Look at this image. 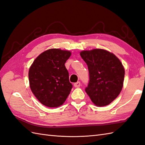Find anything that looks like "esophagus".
<instances>
[{"instance_id":"1","label":"esophagus","mask_w":145,"mask_h":145,"mask_svg":"<svg viewBox=\"0 0 145 145\" xmlns=\"http://www.w3.org/2000/svg\"><path fill=\"white\" fill-rule=\"evenodd\" d=\"M80 85H81L80 82H76V83H75V84H74V86H75V88H78V87L80 86Z\"/></svg>"}]
</instances>
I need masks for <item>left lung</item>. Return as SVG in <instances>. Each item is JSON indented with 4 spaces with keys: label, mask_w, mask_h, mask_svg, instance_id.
<instances>
[{
    "label": "left lung",
    "mask_w": 145,
    "mask_h": 145,
    "mask_svg": "<svg viewBox=\"0 0 145 145\" xmlns=\"http://www.w3.org/2000/svg\"><path fill=\"white\" fill-rule=\"evenodd\" d=\"M80 54L89 73L86 93L96 106L108 105L123 88L125 69L122 62L113 53L102 49L82 50Z\"/></svg>",
    "instance_id": "left-lung-1"
}]
</instances>
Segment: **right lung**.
I'll use <instances>...</instances> for the list:
<instances>
[{
    "label": "right lung",
    "mask_w": 145,
    "mask_h": 145,
    "mask_svg": "<svg viewBox=\"0 0 145 145\" xmlns=\"http://www.w3.org/2000/svg\"><path fill=\"white\" fill-rule=\"evenodd\" d=\"M71 54L67 50L50 49L39 54L30 66V89L44 106H62L71 91L72 85L65 66Z\"/></svg>",
    "instance_id": "add662e5"
}]
</instances>
